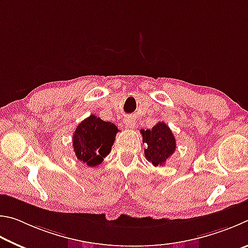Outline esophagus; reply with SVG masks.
I'll return each instance as SVG.
<instances>
[{"label": "esophagus", "instance_id": "obj_1", "mask_svg": "<svg viewBox=\"0 0 248 248\" xmlns=\"http://www.w3.org/2000/svg\"><path fill=\"white\" fill-rule=\"evenodd\" d=\"M123 122H124L125 127H126V128H134V127H135V125H136V120L131 115L125 116Z\"/></svg>", "mask_w": 248, "mask_h": 248}]
</instances>
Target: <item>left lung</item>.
Instances as JSON below:
<instances>
[{
	"label": "left lung",
	"instance_id": "left-lung-1",
	"mask_svg": "<svg viewBox=\"0 0 248 248\" xmlns=\"http://www.w3.org/2000/svg\"><path fill=\"white\" fill-rule=\"evenodd\" d=\"M140 133L142 142L147 145L146 159L155 167L163 166L176 148L175 137L170 127L164 122H159L151 129H140Z\"/></svg>",
	"mask_w": 248,
	"mask_h": 248
}]
</instances>
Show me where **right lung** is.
<instances>
[{
  "instance_id": "right-lung-1",
  "label": "right lung",
  "mask_w": 248,
  "mask_h": 248,
  "mask_svg": "<svg viewBox=\"0 0 248 248\" xmlns=\"http://www.w3.org/2000/svg\"><path fill=\"white\" fill-rule=\"evenodd\" d=\"M119 129L111 122L91 114L78 124L73 135V148L78 160L95 167L110 154Z\"/></svg>"
}]
</instances>
